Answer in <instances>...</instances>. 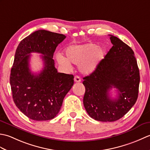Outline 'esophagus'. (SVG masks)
<instances>
[{"label": "esophagus", "instance_id": "34e87169", "mask_svg": "<svg viewBox=\"0 0 150 150\" xmlns=\"http://www.w3.org/2000/svg\"><path fill=\"white\" fill-rule=\"evenodd\" d=\"M74 81H75V82H80L81 81L80 77H79V76L76 75L75 77H74Z\"/></svg>", "mask_w": 150, "mask_h": 150}]
</instances>
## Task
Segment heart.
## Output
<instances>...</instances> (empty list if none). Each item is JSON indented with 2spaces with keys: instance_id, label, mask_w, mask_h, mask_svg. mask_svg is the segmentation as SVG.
Here are the masks:
<instances>
[{
  "instance_id": "1",
  "label": "heart",
  "mask_w": 150,
  "mask_h": 150,
  "mask_svg": "<svg viewBox=\"0 0 150 150\" xmlns=\"http://www.w3.org/2000/svg\"><path fill=\"white\" fill-rule=\"evenodd\" d=\"M66 57L58 55L57 62L63 68L70 69L71 64L79 65V69L84 75L93 73L104 58V50L95 43L71 45L64 51Z\"/></svg>"
}]
</instances>
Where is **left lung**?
Here are the masks:
<instances>
[{
    "mask_svg": "<svg viewBox=\"0 0 150 150\" xmlns=\"http://www.w3.org/2000/svg\"><path fill=\"white\" fill-rule=\"evenodd\" d=\"M110 36L112 47L82 82L85 109L91 118L102 122H113L128 112L137 99L140 82L133 51L119 38ZM112 87L117 89V99L109 95Z\"/></svg>",
    "mask_w": 150,
    "mask_h": 150,
    "instance_id": "1",
    "label": "left lung"
}]
</instances>
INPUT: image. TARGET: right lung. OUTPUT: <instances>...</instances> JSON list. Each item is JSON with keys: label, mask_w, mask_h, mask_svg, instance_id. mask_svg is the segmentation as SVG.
Wrapping results in <instances>:
<instances>
[{"label": "right lung", "mask_w": 150, "mask_h": 150, "mask_svg": "<svg viewBox=\"0 0 150 150\" xmlns=\"http://www.w3.org/2000/svg\"><path fill=\"white\" fill-rule=\"evenodd\" d=\"M64 35L40 30L21 41L16 50L11 70L13 99L22 113L34 120H48L55 117L64 98L74 84L73 75L57 72L53 59ZM43 54L44 68L39 74L29 69L31 52Z\"/></svg>", "instance_id": "right-lung-1"}]
</instances>
